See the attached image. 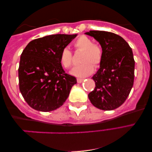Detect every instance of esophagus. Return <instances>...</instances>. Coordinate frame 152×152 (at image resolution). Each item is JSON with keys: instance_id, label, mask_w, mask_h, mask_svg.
<instances>
[{"instance_id": "1", "label": "esophagus", "mask_w": 152, "mask_h": 152, "mask_svg": "<svg viewBox=\"0 0 152 152\" xmlns=\"http://www.w3.org/2000/svg\"><path fill=\"white\" fill-rule=\"evenodd\" d=\"M83 80H84V79H77V83H81L83 81Z\"/></svg>"}]
</instances>
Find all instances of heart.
Segmentation results:
<instances>
[{
    "label": "heart",
    "mask_w": 152,
    "mask_h": 152,
    "mask_svg": "<svg viewBox=\"0 0 152 152\" xmlns=\"http://www.w3.org/2000/svg\"><path fill=\"white\" fill-rule=\"evenodd\" d=\"M77 50L83 51L81 64L75 66L71 73L78 77H85L93 73L94 68L98 66L103 58V50L98 43H94L90 38L81 36L74 42ZM60 62L64 68L69 69L72 64V54L67 48H64L60 54Z\"/></svg>",
    "instance_id": "1"
}]
</instances>
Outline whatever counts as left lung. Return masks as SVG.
<instances>
[{"mask_svg":"<svg viewBox=\"0 0 152 152\" xmlns=\"http://www.w3.org/2000/svg\"><path fill=\"white\" fill-rule=\"evenodd\" d=\"M98 41L103 50L99 69L91 77L95 89L88 94L93 105L100 110H113L127 98L133 86L135 61L132 49L122 37L112 32H86Z\"/></svg>","mask_w":152,"mask_h":152,"instance_id":"8db88e82","label":"left lung"}]
</instances>
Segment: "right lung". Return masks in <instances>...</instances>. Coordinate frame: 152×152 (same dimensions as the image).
Masks as SVG:
<instances>
[{
  "label": "right lung",
  "mask_w": 152,
  "mask_h": 152,
  "mask_svg": "<svg viewBox=\"0 0 152 152\" xmlns=\"http://www.w3.org/2000/svg\"><path fill=\"white\" fill-rule=\"evenodd\" d=\"M77 34H54L31 41L22 52L18 69L20 91L29 106L41 112L58 108L77 79L65 73L60 62L62 50Z\"/></svg>",
  "instance_id": "obj_1"
}]
</instances>
